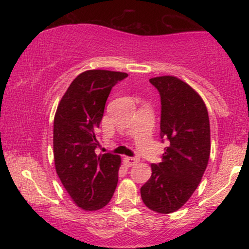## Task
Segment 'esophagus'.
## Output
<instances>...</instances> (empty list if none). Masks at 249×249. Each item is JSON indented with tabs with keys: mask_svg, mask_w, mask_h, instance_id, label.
Wrapping results in <instances>:
<instances>
[{
	"mask_svg": "<svg viewBox=\"0 0 249 249\" xmlns=\"http://www.w3.org/2000/svg\"><path fill=\"white\" fill-rule=\"evenodd\" d=\"M138 161H140V158H137V157H126L125 158V162L127 163L129 167L136 165Z\"/></svg>",
	"mask_w": 249,
	"mask_h": 249,
	"instance_id": "1",
	"label": "esophagus"
}]
</instances>
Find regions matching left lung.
Segmentation results:
<instances>
[{"label": "left lung", "instance_id": "obj_1", "mask_svg": "<svg viewBox=\"0 0 249 249\" xmlns=\"http://www.w3.org/2000/svg\"><path fill=\"white\" fill-rule=\"evenodd\" d=\"M149 82L160 95V138L169 144L161 162L151 165L141 195L147 208L167 214L180 209L200 183L210 158V121L203 100L185 82L170 75Z\"/></svg>", "mask_w": 249, "mask_h": 249}]
</instances>
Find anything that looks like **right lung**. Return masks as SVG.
<instances>
[{"label": "right lung", "instance_id": "right-lung-1", "mask_svg": "<svg viewBox=\"0 0 249 249\" xmlns=\"http://www.w3.org/2000/svg\"><path fill=\"white\" fill-rule=\"evenodd\" d=\"M125 72L88 70L75 78L57 107L53 121V157L57 175L79 208H104L119 181V155L95 154L96 130L112 88Z\"/></svg>", "mask_w": 249, "mask_h": 249}]
</instances>
